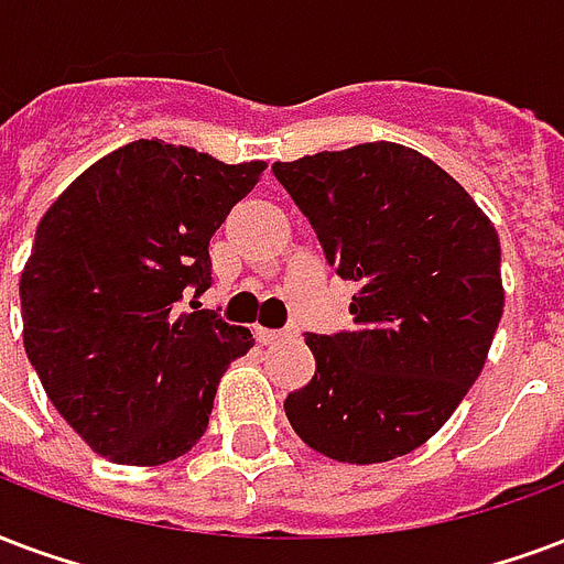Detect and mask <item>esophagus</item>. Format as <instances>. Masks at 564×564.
<instances>
[{
    "instance_id": "obj_1",
    "label": "esophagus",
    "mask_w": 564,
    "mask_h": 564,
    "mask_svg": "<svg viewBox=\"0 0 564 564\" xmlns=\"http://www.w3.org/2000/svg\"><path fill=\"white\" fill-rule=\"evenodd\" d=\"M256 338L261 341V345H279V341H288V338H294V333L291 329H264L258 327L256 329Z\"/></svg>"
}]
</instances>
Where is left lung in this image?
I'll return each instance as SVG.
<instances>
[{
    "label": "left lung",
    "mask_w": 564,
    "mask_h": 564,
    "mask_svg": "<svg viewBox=\"0 0 564 564\" xmlns=\"http://www.w3.org/2000/svg\"><path fill=\"white\" fill-rule=\"evenodd\" d=\"M341 279L354 329L306 333L315 378L285 398L297 437L341 464L408 455L458 408L502 317L499 237L437 163L366 142L273 163Z\"/></svg>",
    "instance_id": "1"
}]
</instances>
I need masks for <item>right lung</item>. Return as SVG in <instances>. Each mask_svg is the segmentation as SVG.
I'll return each instance as SVG.
<instances>
[{"label":"right lung","mask_w":564,"mask_h":564,"mask_svg":"<svg viewBox=\"0 0 564 564\" xmlns=\"http://www.w3.org/2000/svg\"><path fill=\"white\" fill-rule=\"evenodd\" d=\"M264 163L139 139L86 169L46 210L20 279L25 357L97 455L156 467L205 434L247 327L181 306L210 282V237Z\"/></svg>","instance_id":"right-lung-1"}]
</instances>
